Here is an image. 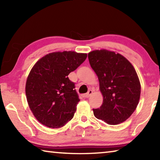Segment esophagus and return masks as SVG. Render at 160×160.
Here are the masks:
<instances>
[{
    "label": "esophagus",
    "instance_id": "1",
    "mask_svg": "<svg viewBox=\"0 0 160 160\" xmlns=\"http://www.w3.org/2000/svg\"><path fill=\"white\" fill-rule=\"evenodd\" d=\"M93 93V91L90 90L88 91V93H86L85 94H82V97H84V98H88V97H90L92 94Z\"/></svg>",
    "mask_w": 160,
    "mask_h": 160
}]
</instances>
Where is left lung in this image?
Segmentation results:
<instances>
[{"label":"left lung","mask_w":160,"mask_h":160,"mask_svg":"<svg viewBox=\"0 0 160 160\" xmlns=\"http://www.w3.org/2000/svg\"><path fill=\"white\" fill-rule=\"evenodd\" d=\"M92 68L99 82L103 103L94 115L109 125L125 121L138 104L140 83L132 64L119 53L106 49L88 53Z\"/></svg>","instance_id":"1"}]
</instances>
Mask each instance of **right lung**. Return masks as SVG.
Returning a JSON list of instances; mask_svg holds the SVG:
<instances>
[{
  "label": "right lung",
  "mask_w": 160,
  "mask_h": 160,
  "mask_svg": "<svg viewBox=\"0 0 160 160\" xmlns=\"http://www.w3.org/2000/svg\"><path fill=\"white\" fill-rule=\"evenodd\" d=\"M87 53L53 52L32 68L25 86L27 100L38 121L52 128H61L73 118L80 101L75 84L68 75L85 61Z\"/></svg>",
  "instance_id": "obj_1"
}]
</instances>
